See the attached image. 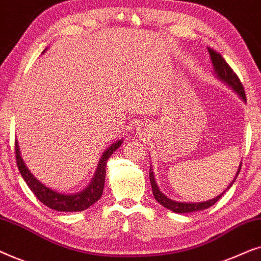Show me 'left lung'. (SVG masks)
I'll use <instances>...</instances> for the list:
<instances>
[{"instance_id":"8db88e82","label":"left lung","mask_w":261,"mask_h":261,"mask_svg":"<svg viewBox=\"0 0 261 261\" xmlns=\"http://www.w3.org/2000/svg\"><path fill=\"white\" fill-rule=\"evenodd\" d=\"M208 52L210 55V59H212V63H213V67H214V71H215L216 76L219 80H221L222 82H224L227 85H229V87L233 89V90L237 92V94L240 96V97L246 101V94H245V90H244V87H242L240 80H239V77L237 76V73L234 72L233 70H231V67L228 65L226 60L222 58V56L220 55V53H217L216 51H214L213 48L208 47ZM241 170V164L240 166H239V170L237 172V176H235L234 180L231 181L229 184V187H228L226 190H224L222 194H220L219 196H216V197H214L213 199H209V201H205V202H197V203H187V202H177V201H172V199L167 198L165 195L163 194L162 191L159 190L158 185L155 183V179H154V174H153V171L152 169H149V180H151V185H152V191H153V196H154V198L156 199V202L160 203L163 206H165L171 212L173 213H179V214H185V213H192V212H199V210H204V209H208L210 206L215 204V203L219 201V199L222 197L224 192H226L228 189L231 187V184L234 183L235 179H237L239 172H240Z\"/></svg>"}]
</instances>
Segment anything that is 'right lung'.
I'll return each instance as SVG.
<instances>
[{
    "instance_id": "obj_1",
    "label": "right lung",
    "mask_w": 261,
    "mask_h": 261,
    "mask_svg": "<svg viewBox=\"0 0 261 261\" xmlns=\"http://www.w3.org/2000/svg\"><path fill=\"white\" fill-rule=\"evenodd\" d=\"M46 49L44 52H46ZM122 142V140L114 142L110 147L106 149L101 160H99L97 170H96L95 176L91 179L90 184H89L84 190L76 192V194H60V192L52 190V189H49L48 187H45L41 181H39L37 178L31 173L28 167L24 165L23 160L20 155V149L19 145H17V141H15L16 164L23 180L26 181L28 188L34 192V195L37 196V198L41 203H44V204L47 205L48 208L57 210V212H82V210L88 209L89 206H91L94 203H96L99 198H101L103 188H105L107 160H108L109 156L120 147Z\"/></svg>"
}]
</instances>
